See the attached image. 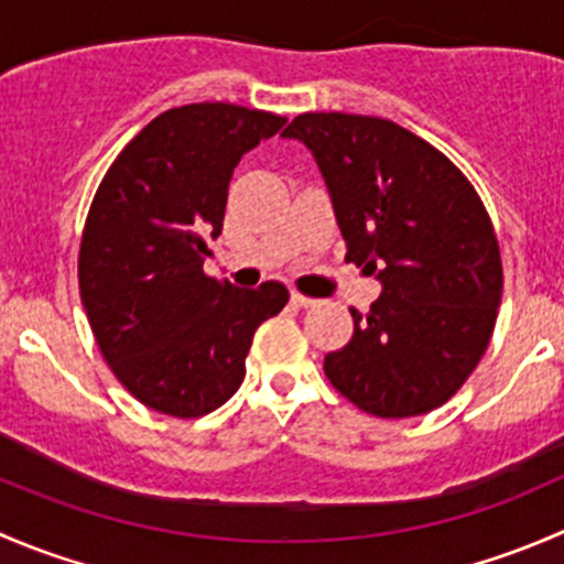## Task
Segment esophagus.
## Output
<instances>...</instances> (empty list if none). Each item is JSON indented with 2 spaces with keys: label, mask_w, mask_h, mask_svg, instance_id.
<instances>
[{
  "label": "esophagus",
  "mask_w": 564,
  "mask_h": 564,
  "mask_svg": "<svg viewBox=\"0 0 564 564\" xmlns=\"http://www.w3.org/2000/svg\"><path fill=\"white\" fill-rule=\"evenodd\" d=\"M292 303L297 305V308H314V305H318V300L305 297V294H300V292H292Z\"/></svg>",
  "instance_id": "esophagus-1"
}]
</instances>
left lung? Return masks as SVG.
<instances>
[{
    "label": "left lung",
    "mask_w": 564,
    "mask_h": 564,
    "mask_svg": "<svg viewBox=\"0 0 564 564\" xmlns=\"http://www.w3.org/2000/svg\"><path fill=\"white\" fill-rule=\"evenodd\" d=\"M314 152L346 261L377 272L382 297L357 314L324 377L373 417L451 401L491 340L502 303L497 231L471 182L434 144L382 117L300 113L283 130Z\"/></svg>",
    "instance_id": "obj_1"
}]
</instances>
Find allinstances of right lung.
I'll return each instance as SVG.
<instances>
[{
	"instance_id": "add662e5",
	"label": "right lung",
	"mask_w": 564,
	"mask_h": 564,
	"mask_svg": "<svg viewBox=\"0 0 564 564\" xmlns=\"http://www.w3.org/2000/svg\"><path fill=\"white\" fill-rule=\"evenodd\" d=\"M286 119L235 104L158 113L108 166L84 224L78 292L122 388L191 420L229 401L256 327L289 303L283 283L237 289L204 272L240 158Z\"/></svg>"
}]
</instances>
